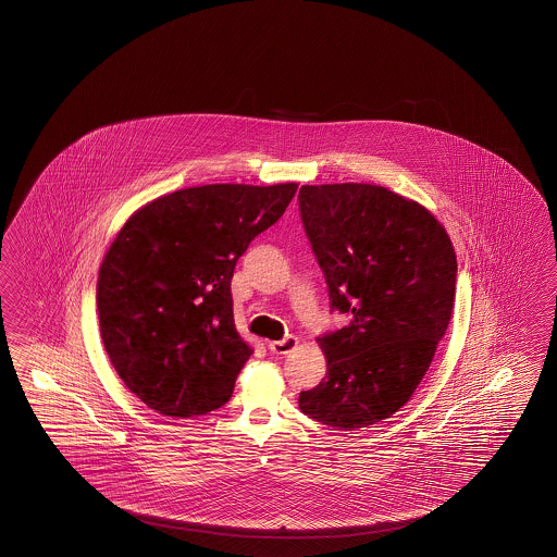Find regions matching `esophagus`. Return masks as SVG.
Wrapping results in <instances>:
<instances>
[{
    "instance_id": "obj_1",
    "label": "esophagus",
    "mask_w": 557,
    "mask_h": 557,
    "mask_svg": "<svg viewBox=\"0 0 557 557\" xmlns=\"http://www.w3.org/2000/svg\"><path fill=\"white\" fill-rule=\"evenodd\" d=\"M296 345H298V338L286 337L282 338V341H270L268 349H270L271 354L287 355L292 349H296Z\"/></svg>"
}]
</instances>
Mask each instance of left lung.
<instances>
[{
	"mask_svg": "<svg viewBox=\"0 0 557 557\" xmlns=\"http://www.w3.org/2000/svg\"><path fill=\"white\" fill-rule=\"evenodd\" d=\"M300 214L331 308L349 314L319 337L326 373L300 392L310 419L359 431L410 400L445 335L456 302L451 238L424 206L388 187H300Z\"/></svg>",
	"mask_w": 557,
	"mask_h": 557,
	"instance_id": "obj_1",
	"label": "left lung"
}]
</instances>
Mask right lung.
Returning <instances> with one entry per match:
<instances>
[{"label":"right lung","mask_w":557,"mask_h":557,"mask_svg":"<svg viewBox=\"0 0 557 557\" xmlns=\"http://www.w3.org/2000/svg\"><path fill=\"white\" fill-rule=\"evenodd\" d=\"M298 184H210L165 194L124 222L98 275L100 335L114 370L159 414L228 403L253 347L236 333L231 280Z\"/></svg>","instance_id":"add662e5"}]
</instances>
